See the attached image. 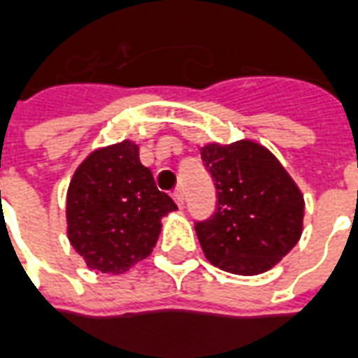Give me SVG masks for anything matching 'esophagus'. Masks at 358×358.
<instances>
[{"label":"esophagus","mask_w":358,"mask_h":358,"mask_svg":"<svg viewBox=\"0 0 358 358\" xmlns=\"http://www.w3.org/2000/svg\"><path fill=\"white\" fill-rule=\"evenodd\" d=\"M173 200H176V203L179 206V208H182V206H185V196H182L181 189H177L176 192H173Z\"/></svg>","instance_id":"34e87169"}]
</instances>
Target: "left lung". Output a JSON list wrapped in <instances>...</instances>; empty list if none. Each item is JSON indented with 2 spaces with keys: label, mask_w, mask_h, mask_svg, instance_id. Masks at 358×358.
I'll list each match as a JSON object with an SVG mask.
<instances>
[{
  "label": "left lung",
  "mask_w": 358,
  "mask_h": 358,
  "mask_svg": "<svg viewBox=\"0 0 358 358\" xmlns=\"http://www.w3.org/2000/svg\"><path fill=\"white\" fill-rule=\"evenodd\" d=\"M200 155L217 189V211L196 224L206 259L236 275L271 270L302 236V190L283 164L252 139L208 143Z\"/></svg>",
  "instance_id": "obj_1"
}]
</instances>
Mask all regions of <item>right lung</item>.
I'll list each match as a JSON object with an SVG mask.
<instances>
[{"mask_svg":"<svg viewBox=\"0 0 358 358\" xmlns=\"http://www.w3.org/2000/svg\"><path fill=\"white\" fill-rule=\"evenodd\" d=\"M176 201L157 189L130 139L92 150L66 196L67 240L90 270L120 275L147 259Z\"/></svg>","mask_w":358,"mask_h":358,"instance_id":"right-lung-1","label":"right lung"}]
</instances>
